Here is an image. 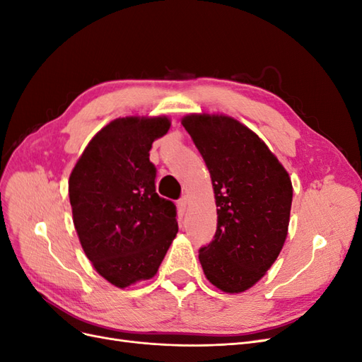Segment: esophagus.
I'll list each match as a JSON object with an SVG mask.
<instances>
[{
    "mask_svg": "<svg viewBox=\"0 0 362 362\" xmlns=\"http://www.w3.org/2000/svg\"><path fill=\"white\" fill-rule=\"evenodd\" d=\"M187 204H189L187 196H182V198L177 202V205H178V210H180V213H181V214H184V213H185V208H187Z\"/></svg>",
    "mask_w": 362,
    "mask_h": 362,
    "instance_id": "34e87169",
    "label": "esophagus"
}]
</instances>
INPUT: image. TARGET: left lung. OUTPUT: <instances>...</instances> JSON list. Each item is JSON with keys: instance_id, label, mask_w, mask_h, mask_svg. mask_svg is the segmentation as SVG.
<instances>
[{"instance_id": "1", "label": "left lung", "mask_w": 362, "mask_h": 362, "mask_svg": "<svg viewBox=\"0 0 362 362\" xmlns=\"http://www.w3.org/2000/svg\"><path fill=\"white\" fill-rule=\"evenodd\" d=\"M182 127L211 175L213 242L199 249L206 279L225 293L254 287L286 243L293 201L288 172L254 131L225 115L192 113Z\"/></svg>"}]
</instances>
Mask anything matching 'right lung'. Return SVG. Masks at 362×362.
<instances>
[{
  "instance_id": "obj_1",
  "label": "right lung",
  "mask_w": 362,
  "mask_h": 362,
  "mask_svg": "<svg viewBox=\"0 0 362 362\" xmlns=\"http://www.w3.org/2000/svg\"><path fill=\"white\" fill-rule=\"evenodd\" d=\"M168 116H127L93 136L69 177L74 225L86 257L115 287L156 275L178 233L177 208L156 192L152 141Z\"/></svg>"
}]
</instances>
